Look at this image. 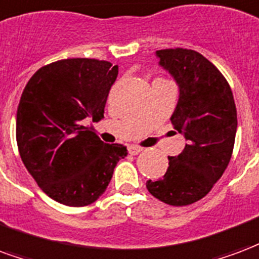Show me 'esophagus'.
I'll return each mask as SVG.
<instances>
[{
    "label": "esophagus",
    "mask_w": 259,
    "mask_h": 259,
    "mask_svg": "<svg viewBox=\"0 0 259 259\" xmlns=\"http://www.w3.org/2000/svg\"><path fill=\"white\" fill-rule=\"evenodd\" d=\"M127 151H129L130 155H137L143 151V148H141V147H137V145H130L129 148H127Z\"/></svg>",
    "instance_id": "34e87169"
}]
</instances>
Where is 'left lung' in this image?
Returning <instances> with one entry per match:
<instances>
[{
  "instance_id": "obj_1",
  "label": "left lung",
  "mask_w": 259,
  "mask_h": 259,
  "mask_svg": "<svg viewBox=\"0 0 259 259\" xmlns=\"http://www.w3.org/2000/svg\"><path fill=\"white\" fill-rule=\"evenodd\" d=\"M163 67L178 85L171 123L187 144L159 180L147 189L170 206H187L204 198L225 171L235 145L236 105L231 86L211 61L191 49L156 51Z\"/></svg>"
}]
</instances>
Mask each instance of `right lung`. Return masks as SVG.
<instances>
[{
    "label": "right lung",
    "mask_w": 259,
    "mask_h": 259,
    "mask_svg": "<svg viewBox=\"0 0 259 259\" xmlns=\"http://www.w3.org/2000/svg\"><path fill=\"white\" fill-rule=\"evenodd\" d=\"M118 66L96 59H64L30 78L16 114V141L23 163L53 200L82 207L108 187L126 147L105 144L86 118L100 120Z\"/></svg>",
    "instance_id": "1"
}]
</instances>
